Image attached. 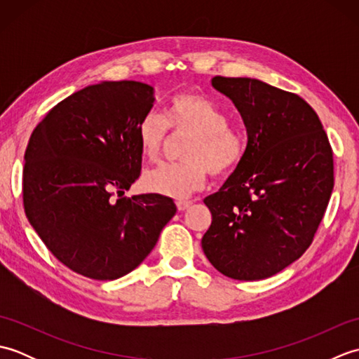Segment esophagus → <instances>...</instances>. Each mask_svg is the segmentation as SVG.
<instances>
[{"label": "esophagus", "instance_id": "esophagus-1", "mask_svg": "<svg viewBox=\"0 0 359 359\" xmlns=\"http://www.w3.org/2000/svg\"><path fill=\"white\" fill-rule=\"evenodd\" d=\"M191 201H179L177 202V210L179 211H185V210H188L189 207H191Z\"/></svg>", "mask_w": 359, "mask_h": 359}]
</instances>
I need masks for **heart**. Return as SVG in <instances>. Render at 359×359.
<instances>
[{
    "instance_id": "1",
    "label": "heart",
    "mask_w": 359,
    "mask_h": 359,
    "mask_svg": "<svg viewBox=\"0 0 359 359\" xmlns=\"http://www.w3.org/2000/svg\"><path fill=\"white\" fill-rule=\"evenodd\" d=\"M191 133L184 162L162 163L143 175L148 191L185 199L201 189L212 175H226L245 158L247 133L239 125L228 121V114L210 97L184 93L171 98L165 116L157 111L144 114L137 125V142L140 154L147 160H157L162 152L168 131Z\"/></svg>"
}]
</instances>
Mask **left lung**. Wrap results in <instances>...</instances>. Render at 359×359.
<instances>
[{
	"label": "left lung",
	"mask_w": 359,
	"mask_h": 359,
	"mask_svg": "<svg viewBox=\"0 0 359 359\" xmlns=\"http://www.w3.org/2000/svg\"><path fill=\"white\" fill-rule=\"evenodd\" d=\"M241 112L245 158L205 197L211 225L202 238L217 271L238 280L270 278L313 242L333 189V151L313 108L256 79L215 77Z\"/></svg>",
	"instance_id": "8db88e82"
}]
</instances>
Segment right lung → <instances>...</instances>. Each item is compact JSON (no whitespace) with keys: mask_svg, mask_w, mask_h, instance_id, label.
I'll use <instances>...</instances> for the list:
<instances>
[{"mask_svg":"<svg viewBox=\"0 0 359 359\" xmlns=\"http://www.w3.org/2000/svg\"><path fill=\"white\" fill-rule=\"evenodd\" d=\"M152 104L149 85L103 81L53 106L30 135L26 216L50 253L86 278L137 269L177 211L162 194L123 197L140 175L137 125Z\"/></svg>","mask_w":359,"mask_h":359,"instance_id":"right-lung-1","label":"right lung"}]
</instances>
